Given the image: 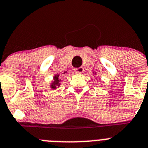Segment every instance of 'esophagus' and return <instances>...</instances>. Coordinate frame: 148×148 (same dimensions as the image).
<instances>
[{
    "label": "esophagus",
    "instance_id": "obj_1",
    "mask_svg": "<svg viewBox=\"0 0 148 148\" xmlns=\"http://www.w3.org/2000/svg\"><path fill=\"white\" fill-rule=\"evenodd\" d=\"M83 71H84V69H83V67H79V68L74 69V72H75L76 74H82Z\"/></svg>",
    "mask_w": 148,
    "mask_h": 148
}]
</instances>
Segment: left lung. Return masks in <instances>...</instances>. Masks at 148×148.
Wrapping results in <instances>:
<instances>
[{
  "instance_id": "8db88e82",
  "label": "left lung",
  "mask_w": 148,
  "mask_h": 148,
  "mask_svg": "<svg viewBox=\"0 0 148 148\" xmlns=\"http://www.w3.org/2000/svg\"><path fill=\"white\" fill-rule=\"evenodd\" d=\"M95 74H96V73H95Z\"/></svg>"
}]
</instances>
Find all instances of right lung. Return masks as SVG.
Listing matches in <instances>:
<instances>
[{"mask_svg": "<svg viewBox=\"0 0 148 148\" xmlns=\"http://www.w3.org/2000/svg\"><path fill=\"white\" fill-rule=\"evenodd\" d=\"M67 74V71H65L64 73H62V74ZM61 82L62 79L61 77H60V74H55L53 76V79L52 82L51 83V85H50V86L51 88H52L53 90L56 89L57 88L60 86V85H61Z\"/></svg>", "mask_w": 148, "mask_h": 148, "instance_id": "obj_1", "label": "right lung"}]
</instances>
